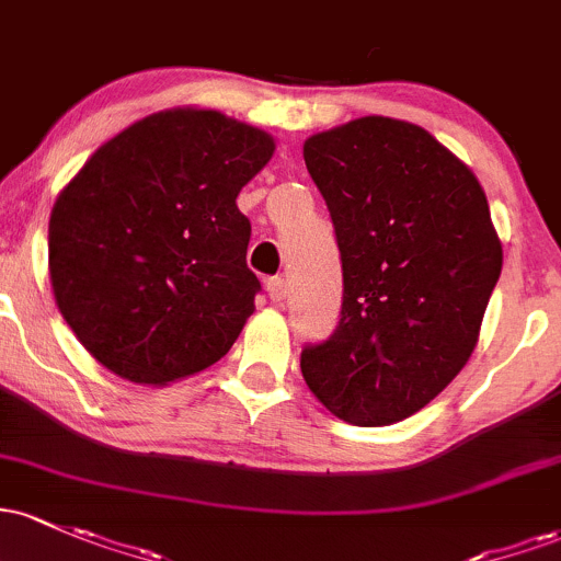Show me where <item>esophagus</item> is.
<instances>
[{"mask_svg":"<svg viewBox=\"0 0 561 561\" xmlns=\"http://www.w3.org/2000/svg\"><path fill=\"white\" fill-rule=\"evenodd\" d=\"M266 290H268V298L274 300V304H279V300L287 298V282L282 279V276H274V279L266 282Z\"/></svg>","mask_w":561,"mask_h":561,"instance_id":"esophagus-1","label":"esophagus"}]
</instances>
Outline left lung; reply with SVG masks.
Listing matches in <instances>:
<instances>
[{
	"mask_svg": "<svg viewBox=\"0 0 561 561\" xmlns=\"http://www.w3.org/2000/svg\"><path fill=\"white\" fill-rule=\"evenodd\" d=\"M343 263L341 322L306 346L313 397L354 426L426 408L477 348L503 248L484 188L428 130L362 116L304 144Z\"/></svg>",
	"mask_w": 561,
	"mask_h": 561,
	"instance_id": "8db88e82",
	"label": "left lung"
}]
</instances>
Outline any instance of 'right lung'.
Returning <instances> with one entry per match:
<instances>
[{"instance_id":"right-lung-1","label":"right lung","mask_w":561,"mask_h":561,"mask_svg":"<svg viewBox=\"0 0 561 561\" xmlns=\"http://www.w3.org/2000/svg\"><path fill=\"white\" fill-rule=\"evenodd\" d=\"M274 149L248 122L178 106L116 133L60 191L55 304L106 370L168 386L233 346L261 290L237 196Z\"/></svg>"}]
</instances>
